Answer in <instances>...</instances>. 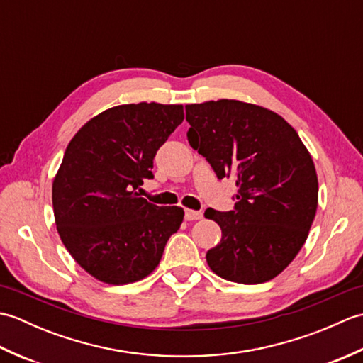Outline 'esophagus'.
<instances>
[{"label":"esophagus","instance_id":"1","mask_svg":"<svg viewBox=\"0 0 363 363\" xmlns=\"http://www.w3.org/2000/svg\"><path fill=\"white\" fill-rule=\"evenodd\" d=\"M199 218H203V212L201 211L186 209V220L187 221H194V220H199Z\"/></svg>","mask_w":363,"mask_h":363}]
</instances>
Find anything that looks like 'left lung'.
Masks as SVG:
<instances>
[{"label":"left lung","instance_id":"1","mask_svg":"<svg viewBox=\"0 0 363 363\" xmlns=\"http://www.w3.org/2000/svg\"><path fill=\"white\" fill-rule=\"evenodd\" d=\"M189 143L218 179L233 176L234 211L207 209L221 242L206 254L215 274L237 284L273 279L306 243L318 206L311 152L281 115L256 104L218 99L186 106Z\"/></svg>","mask_w":363,"mask_h":363}]
</instances>
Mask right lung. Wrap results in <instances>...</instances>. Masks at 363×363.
Returning a JSON list of instances; mask_svg holds the SVG:
<instances>
[{"instance_id":"obj_1","label":"right lung","mask_w":363,"mask_h":363,"mask_svg":"<svg viewBox=\"0 0 363 363\" xmlns=\"http://www.w3.org/2000/svg\"><path fill=\"white\" fill-rule=\"evenodd\" d=\"M184 120L181 104H121L89 120L68 143L52 181L60 240L95 279L125 285L151 274L182 207L138 196L152 159Z\"/></svg>"}]
</instances>
